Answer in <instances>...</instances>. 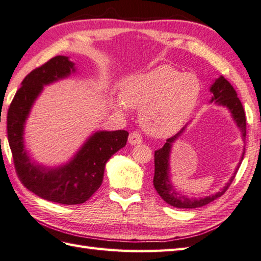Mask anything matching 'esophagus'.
<instances>
[{"mask_svg":"<svg viewBox=\"0 0 261 261\" xmlns=\"http://www.w3.org/2000/svg\"><path fill=\"white\" fill-rule=\"evenodd\" d=\"M142 142V137L138 131H134L131 132L130 136H129V143L131 146H136V145H139V143Z\"/></svg>","mask_w":261,"mask_h":261,"instance_id":"1","label":"esophagus"}]
</instances>
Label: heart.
Segmentation results:
<instances>
[{
    "label": "heart",
    "instance_id": "1",
    "mask_svg": "<svg viewBox=\"0 0 261 261\" xmlns=\"http://www.w3.org/2000/svg\"><path fill=\"white\" fill-rule=\"evenodd\" d=\"M202 93L198 77L160 65L142 74L131 75L122 85V99L115 108L140 110L143 130L157 138L176 135L197 107Z\"/></svg>",
    "mask_w": 261,
    "mask_h": 261
}]
</instances>
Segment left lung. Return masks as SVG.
I'll return each mask as SVG.
<instances>
[{
	"label": "left lung",
	"instance_id": "left-lung-1",
	"mask_svg": "<svg viewBox=\"0 0 261 261\" xmlns=\"http://www.w3.org/2000/svg\"><path fill=\"white\" fill-rule=\"evenodd\" d=\"M210 92L212 94L208 103L214 102L219 107H223L228 109L231 114L232 120L234 121L238 129L241 132V139L245 141L246 139V115L245 111H243L242 104L240 102L239 97L237 96V92L234 88L232 87L230 83L226 81L223 76H219L218 79L213 81L212 84L210 86ZM187 125H185L182 129L175 135L174 137L167 139V142L165 143L163 148L159 150L154 151V176H153V186L156 188L159 196L162 197L164 201L171 205V206L177 208H196L201 207L211 203L214 199L222 196L231 185L232 180L234 179L238 169H239L241 162L245 156V148L241 153V157L239 163H238L237 167L233 171V175L231 176L229 181L226 182L225 186H223L219 192H216L212 195L204 196V197H188L185 194L180 193L176 190L173 181H171V175H170V154L175 142L179 139V138L184 134Z\"/></svg>",
	"mask_w": 261,
	"mask_h": 261
}]
</instances>
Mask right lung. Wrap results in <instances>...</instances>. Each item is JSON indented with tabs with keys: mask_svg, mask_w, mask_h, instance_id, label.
Here are the masks:
<instances>
[{
	"mask_svg": "<svg viewBox=\"0 0 261 261\" xmlns=\"http://www.w3.org/2000/svg\"><path fill=\"white\" fill-rule=\"evenodd\" d=\"M76 73L68 57H54L25 77L8 112V140L22 184L39 197L66 205L84 203L98 190L105 165L126 145L129 136L125 130L93 132L68 162L58 166H46L31 158L24 129L33 105L43 87Z\"/></svg>",
	"mask_w": 261,
	"mask_h": 261,
	"instance_id": "1",
	"label": "right lung"
}]
</instances>
